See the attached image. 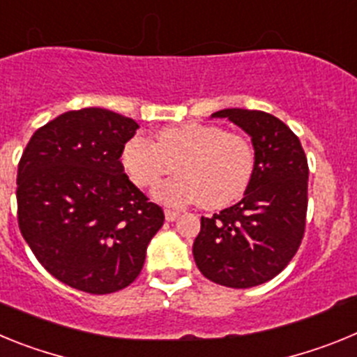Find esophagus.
I'll use <instances>...</instances> for the list:
<instances>
[{"mask_svg": "<svg viewBox=\"0 0 357 357\" xmlns=\"http://www.w3.org/2000/svg\"><path fill=\"white\" fill-rule=\"evenodd\" d=\"M164 216H166V222H175L176 218H178V211L166 209L164 211Z\"/></svg>", "mask_w": 357, "mask_h": 357, "instance_id": "34e87169", "label": "esophagus"}]
</instances>
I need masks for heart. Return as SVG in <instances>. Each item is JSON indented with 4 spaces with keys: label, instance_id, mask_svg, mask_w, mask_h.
Wrapping results in <instances>:
<instances>
[{
    "label": "heart",
    "instance_id": "1",
    "mask_svg": "<svg viewBox=\"0 0 357 357\" xmlns=\"http://www.w3.org/2000/svg\"><path fill=\"white\" fill-rule=\"evenodd\" d=\"M132 181L151 188L175 169L181 173L155 189L169 206L198 202L220 209L243 197L255 169L250 141L207 123H182L157 132V141L135 135L121 151Z\"/></svg>",
    "mask_w": 357,
    "mask_h": 357
}]
</instances>
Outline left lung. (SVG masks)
I'll return each mask as SVG.
<instances>
[{
	"label": "left lung",
	"instance_id": "left-lung-1",
	"mask_svg": "<svg viewBox=\"0 0 357 357\" xmlns=\"http://www.w3.org/2000/svg\"><path fill=\"white\" fill-rule=\"evenodd\" d=\"M252 139L255 169L243 200L202 216L193 243L202 275L227 288H252L279 275L302 243L307 213V159L288 125L263 110L223 109Z\"/></svg>",
	"mask_w": 357,
	"mask_h": 357
}]
</instances>
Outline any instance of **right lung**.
Wrapping results in <instances>:
<instances>
[{
  "instance_id": "right-lung-1",
  "label": "right lung",
  "mask_w": 357,
  "mask_h": 357,
  "mask_svg": "<svg viewBox=\"0 0 357 357\" xmlns=\"http://www.w3.org/2000/svg\"><path fill=\"white\" fill-rule=\"evenodd\" d=\"M139 125L112 110H69L46 123L17 168V222L55 279L107 295L132 284L164 223L123 173V146Z\"/></svg>"
}]
</instances>
